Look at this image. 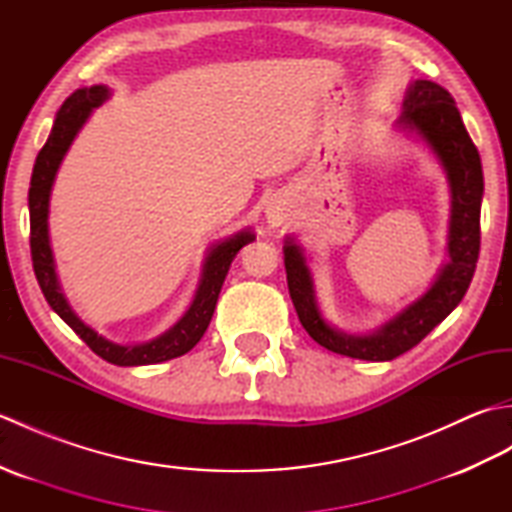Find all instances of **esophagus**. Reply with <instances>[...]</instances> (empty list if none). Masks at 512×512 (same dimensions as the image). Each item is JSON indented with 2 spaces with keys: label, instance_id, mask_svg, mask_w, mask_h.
Masks as SVG:
<instances>
[{
  "label": "esophagus",
  "instance_id": "34e87169",
  "mask_svg": "<svg viewBox=\"0 0 512 512\" xmlns=\"http://www.w3.org/2000/svg\"><path fill=\"white\" fill-rule=\"evenodd\" d=\"M284 213H281V211H273V213H270V220H273V224H281V222H284Z\"/></svg>",
  "mask_w": 512,
  "mask_h": 512
}]
</instances>
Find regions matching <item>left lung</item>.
Instances as JSON below:
<instances>
[{
  "instance_id": "obj_1",
  "label": "left lung",
  "mask_w": 512,
  "mask_h": 512,
  "mask_svg": "<svg viewBox=\"0 0 512 512\" xmlns=\"http://www.w3.org/2000/svg\"><path fill=\"white\" fill-rule=\"evenodd\" d=\"M400 123L416 129L436 151L453 191V217L449 255L451 262L442 268L431 290L405 312L389 321L372 336H347L323 321L314 301L312 277L297 244L286 246V275L290 299L299 321L314 341L325 350L363 358V361H391L416 347L438 323L458 306L475 275L480 257V209L484 193L482 162L477 147L466 132L453 96L433 81L411 85Z\"/></svg>"
}]
</instances>
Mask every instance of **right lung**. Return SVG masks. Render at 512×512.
Returning <instances> with one entry per match:
<instances>
[{"label":"right lung","instance_id":"add662e5","mask_svg":"<svg viewBox=\"0 0 512 512\" xmlns=\"http://www.w3.org/2000/svg\"><path fill=\"white\" fill-rule=\"evenodd\" d=\"M110 90L103 85H94V88L76 90L68 101L61 105L54 121L52 132L41 147L39 156L35 160V169H32L30 178V191H28V206H30V255H32V268H35L37 281L41 286L43 297L50 303V308L59 314V317L70 325V328L81 336L85 345L90 347L94 354L105 358L107 363L129 367V365H151L162 363L169 358H178L187 354L191 347L198 343L206 328H209L217 295H220L224 277L228 273L233 257L239 253V248L253 242V233H239L224 244H217L204 264V275L200 281L198 295H195L189 312L173 325L169 332L158 336L156 341H149L145 345H116L112 341L103 339L92 328H88L76 314L70 310L68 301L63 299L61 288L57 284V273H54L52 250L48 242V200H50V187L54 180V173L59 169V162L65 151H68L72 138L79 132V127L85 123L94 107H99Z\"/></svg>","mask_w":512,"mask_h":512}]
</instances>
